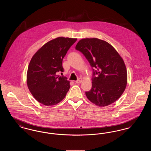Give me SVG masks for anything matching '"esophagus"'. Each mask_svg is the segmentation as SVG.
<instances>
[{
    "label": "esophagus",
    "instance_id": "34e87169",
    "mask_svg": "<svg viewBox=\"0 0 151 151\" xmlns=\"http://www.w3.org/2000/svg\"><path fill=\"white\" fill-rule=\"evenodd\" d=\"M81 81H82V79H81V78H79L76 81H75V82H76V83H78V84L81 83Z\"/></svg>",
    "mask_w": 151,
    "mask_h": 151
}]
</instances>
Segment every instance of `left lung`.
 <instances>
[{
  "instance_id": "obj_1",
  "label": "left lung",
  "mask_w": 151,
  "mask_h": 151,
  "mask_svg": "<svg viewBox=\"0 0 151 151\" xmlns=\"http://www.w3.org/2000/svg\"><path fill=\"white\" fill-rule=\"evenodd\" d=\"M75 49L92 68V88L86 92L88 100L99 106L114 102L127 84V70L122 58L110 44L96 38L80 40Z\"/></svg>"
}]
</instances>
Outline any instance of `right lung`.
<instances>
[{
    "instance_id": "1",
    "label": "right lung",
    "mask_w": 151,
    "mask_h": 151,
    "mask_svg": "<svg viewBox=\"0 0 151 151\" xmlns=\"http://www.w3.org/2000/svg\"><path fill=\"white\" fill-rule=\"evenodd\" d=\"M76 38L58 37L45 43L32 58L27 72V84L33 96L41 104L52 106L60 102L70 89L63 72V59Z\"/></svg>"
}]
</instances>
